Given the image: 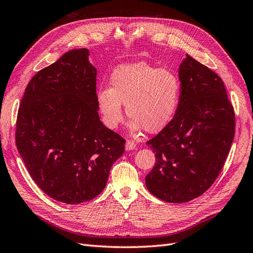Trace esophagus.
Masks as SVG:
<instances>
[{
  "instance_id": "34e87169",
  "label": "esophagus",
  "mask_w": 253,
  "mask_h": 253,
  "mask_svg": "<svg viewBox=\"0 0 253 253\" xmlns=\"http://www.w3.org/2000/svg\"><path fill=\"white\" fill-rule=\"evenodd\" d=\"M135 148H136V142L133 141V140H131V139H128V140L126 141V151L134 150Z\"/></svg>"
}]
</instances>
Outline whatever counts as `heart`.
I'll return each mask as SVG.
<instances>
[{"mask_svg":"<svg viewBox=\"0 0 253 253\" xmlns=\"http://www.w3.org/2000/svg\"><path fill=\"white\" fill-rule=\"evenodd\" d=\"M180 81L173 72L145 62L121 64L112 72L109 87L97 90L96 100L103 124L116 128L124 120L122 103L131 126L156 133L170 124L180 98Z\"/></svg>","mask_w":253,"mask_h":253,"instance_id":"heart-1","label":"heart"}]
</instances>
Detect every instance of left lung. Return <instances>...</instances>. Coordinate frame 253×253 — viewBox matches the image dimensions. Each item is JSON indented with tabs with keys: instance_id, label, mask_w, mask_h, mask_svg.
I'll return each instance as SVG.
<instances>
[{
	"instance_id": "obj_1",
	"label": "left lung",
	"mask_w": 253,
	"mask_h": 253,
	"mask_svg": "<svg viewBox=\"0 0 253 253\" xmlns=\"http://www.w3.org/2000/svg\"><path fill=\"white\" fill-rule=\"evenodd\" d=\"M180 98L170 124L147 141L156 163L145 176L150 192L187 203L215 181L235 133V114L223 80L187 55L179 67Z\"/></svg>"
}]
</instances>
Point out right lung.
Masks as SVG:
<instances>
[{"label": "right lung", "mask_w": 253, "mask_h": 253, "mask_svg": "<svg viewBox=\"0 0 253 253\" xmlns=\"http://www.w3.org/2000/svg\"><path fill=\"white\" fill-rule=\"evenodd\" d=\"M88 49L67 51L29 81L16 144L29 175L53 200L74 205L102 192L126 139L99 119Z\"/></svg>", "instance_id": "obj_1"}]
</instances>
